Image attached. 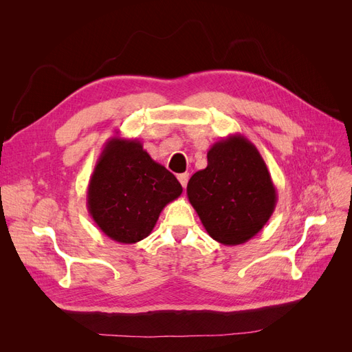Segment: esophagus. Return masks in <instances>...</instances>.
<instances>
[{
  "mask_svg": "<svg viewBox=\"0 0 352 352\" xmlns=\"http://www.w3.org/2000/svg\"><path fill=\"white\" fill-rule=\"evenodd\" d=\"M188 179H190V174H188V173H184V174H179V175H178V181L181 182V186H182L184 188L187 187Z\"/></svg>",
  "mask_w": 352,
  "mask_h": 352,
  "instance_id": "34e87169",
  "label": "esophagus"
}]
</instances>
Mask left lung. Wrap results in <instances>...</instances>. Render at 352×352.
Masks as SVG:
<instances>
[{
  "mask_svg": "<svg viewBox=\"0 0 352 352\" xmlns=\"http://www.w3.org/2000/svg\"><path fill=\"white\" fill-rule=\"evenodd\" d=\"M207 158V168L188 181V199L212 239L244 244L264 228L276 206L267 164L241 134L215 142Z\"/></svg>",
  "mask_w": 352,
  "mask_h": 352,
  "instance_id": "left-lung-1",
  "label": "left lung"
}]
</instances>
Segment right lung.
<instances>
[{"instance_id":"add662e5","label":"right lung","mask_w":352,"mask_h":352,"mask_svg":"<svg viewBox=\"0 0 352 352\" xmlns=\"http://www.w3.org/2000/svg\"><path fill=\"white\" fill-rule=\"evenodd\" d=\"M181 184L155 162L137 138H109L87 188V208L97 227L120 244H135L154 230Z\"/></svg>"}]
</instances>
